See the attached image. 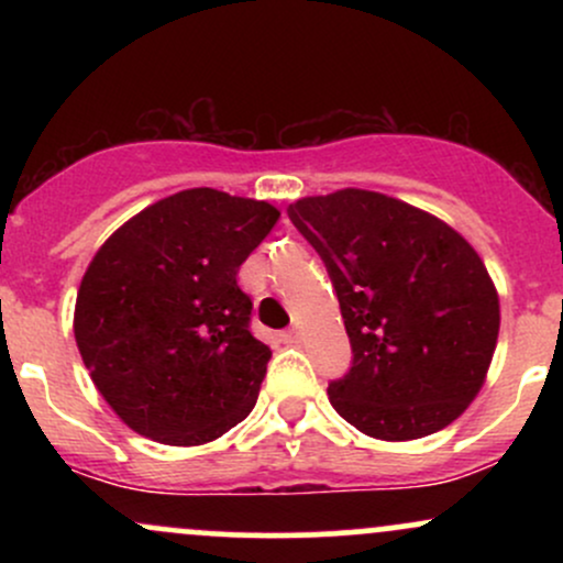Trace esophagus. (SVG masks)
I'll list each match as a JSON object with an SVG mask.
<instances>
[{"instance_id":"esophagus-1","label":"esophagus","mask_w":563,"mask_h":563,"mask_svg":"<svg viewBox=\"0 0 563 563\" xmlns=\"http://www.w3.org/2000/svg\"><path fill=\"white\" fill-rule=\"evenodd\" d=\"M283 339L288 341V344H296V341L301 339V333H299V328H290V331H286L283 333Z\"/></svg>"}]
</instances>
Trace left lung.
Returning a JSON list of instances; mask_svg holds the SVG:
<instances>
[{
  "label": "left lung",
  "instance_id": "left-lung-1",
  "mask_svg": "<svg viewBox=\"0 0 563 563\" xmlns=\"http://www.w3.org/2000/svg\"><path fill=\"white\" fill-rule=\"evenodd\" d=\"M325 262L352 344V367L328 384L344 421L407 442L444 429L482 389L500 301L461 232L384 192L335 190L288 206Z\"/></svg>",
  "mask_w": 563,
  "mask_h": 563
}]
</instances>
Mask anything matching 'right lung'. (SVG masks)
Here are the masks:
<instances>
[{"mask_svg":"<svg viewBox=\"0 0 563 563\" xmlns=\"http://www.w3.org/2000/svg\"><path fill=\"white\" fill-rule=\"evenodd\" d=\"M277 219L267 200L192 187L100 245L76 296L74 335L129 429L192 448L254 410L273 352L249 331L254 303L238 269Z\"/></svg>","mask_w":563,"mask_h":563,"instance_id":"right-lung-1","label":"right lung"}]
</instances>
